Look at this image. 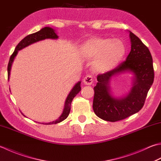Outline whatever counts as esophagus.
Instances as JSON below:
<instances>
[{
    "label": "esophagus",
    "mask_w": 161,
    "mask_h": 161,
    "mask_svg": "<svg viewBox=\"0 0 161 161\" xmlns=\"http://www.w3.org/2000/svg\"><path fill=\"white\" fill-rule=\"evenodd\" d=\"M93 82V77L91 75H86V77L84 78V83L86 85H91Z\"/></svg>",
    "instance_id": "1"
}]
</instances>
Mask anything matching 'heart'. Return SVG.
I'll return each mask as SVG.
<instances>
[{
    "mask_svg": "<svg viewBox=\"0 0 161 161\" xmlns=\"http://www.w3.org/2000/svg\"><path fill=\"white\" fill-rule=\"evenodd\" d=\"M125 52L123 43L119 40L91 38L81 47V54L84 58H96L94 66L99 71H107L119 61Z\"/></svg>",
    "mask_w": 161,
    "mask_h": 161,
    "instance_id": "heart-1",
    "label": "heart"
}]
</instances>
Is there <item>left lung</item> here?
<instances>
[{
	"label": "left lung",
	"instance_id": "1",
	"mask_svg": "<svg viewBox=\"0 0 161 161\" xmlns=\"http://www.w3.org/2000/svg\"><path fill=\"white\" fill-rule=\"evenodd\" d=\"M130 37L131 50L126 60L113 70L97 75V83L93 88V111L105 121L123 120L139 112L143 108L148 91L153 82V59L149 49L132 32ZM125 71L135 75L134 86L127 97L116 99L110 94L109 80L114 74Z\"/></svg>",
	"mask_w": 161,
	"mask_h": 161
}]
</instances>
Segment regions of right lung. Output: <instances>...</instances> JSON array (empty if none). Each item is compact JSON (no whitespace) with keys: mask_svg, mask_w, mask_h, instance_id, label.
Instances as JSON below:
<instances>
[{"mask_svg":"<svg viewBox=\"0 0 161 161\" xmlns=\"http://www.w3.org/2000/svg\"><path fill=\"white\" fill-rule=\"evenodd\" d=\"M47 38H50V39H57L58 38V36L54 32V30L50 27H45V28H42L40 31H37V32H36V33L28 35V36L25 37L23 40H21L20 42H19L17 47H16L14 52L12 53V54L11 55L10 58H9V61L8 65V80H9V73H10L12 64V62H13V60L16 56V55H17V53L19 50H21L23 48H24V47L31 45V44L37 42V41L47 39ZM80 84H81V81H79L78 83L75 84V86H74L73 89H72L70 93H69L68 96L67 97V99H66V100H65V108H64V112H63V114H61V116H60L57 120L48 123V124H46L49 125V124H58V123H60L62 121L65 120V119L68 117L69 114H70V108H71L70 106H71V103L72 101V100H73V98L75 96H76L77 94L81 91Z\"/></svg>","mask_w":161,"mask_h":161,"instance_id":"1","label":"right lung"}]
</instances>
